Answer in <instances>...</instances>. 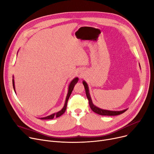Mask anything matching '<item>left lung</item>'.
Wrapping results in <instances>:
<instances>
[{
	"label": "left lung",
	"mask_w": 154,
	"mask_h": 154,
	"mask_svg": "<svg viewBox=\"0 0 154 154\" xmlns=\"http://www.w3.org/2000/svg\"><path fill=\"white\" fill-rule=\"evenodd\" d=\"M140 66V64H139ZM84 85V88L85 89V93H86V95L87 97L88 100V103H89V106L91 109L92 110V111H94V112H95L96 114H99L100 116H118L120 115L121 114H123L124 112H125L127 109H124L123 110H120V111H114V110H104V109H102L98 107H96L95 105H94L92 101V99L91 97V95L89 93V90H88V87L87 84L86 83L85 81L82 82Z\"/></svg>",
	"instance_id": "left-lung-1"
}]
</instances>
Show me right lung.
<instances>
[{
  "instance_id": "add662e5",
  "label": "right lung",
  "mask_w": 154,
  "mask_h": 154,
  "mask_svg": "<svg viewBox=\"0 0 154 154\" xmlns=\"http://www.w3.org/2000/svg\"><path fill=\"white\" fill-rule=\"evenodd\" d=\"M79 80V79L78 77H75L74 78V79H73L72 81L70 82L69 85V88H68V93H67V97H66V102H65V104H64V106L63 107V108L59 112H56V113H54V114H52L50 116H47V117H42V118H40V119H42V120H48V119H53L54 117H59L60 116H61L63 113L66 112V110L67 109V102H68V100H69V97L73 91V89H74V87L75 86V85L77 83ZM12 84H13V87H14V90L15 92V84H14V77H13V79H12Z\"/></svg>"
}]
</instances>
